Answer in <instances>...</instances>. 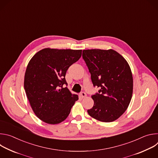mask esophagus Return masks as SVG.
Masks as SVG:
<instances>
[{
	"instance_id": "obj_1",
	"label": "esophagus",
	"mask_w": 158,
	"mask_h": 158,
	"mask_svg": "<svg viewBox=\"0 0 158 158\" xmlns=\"http://www.w3.org/2000/svg\"><path fill=\"white\" fill-rule=\"evenodd\" d=\"M80 95H81V97L82 98H85V97L87 96V94H86L84 92H82V93H81Z\"/></svg>"
}]
</instances>
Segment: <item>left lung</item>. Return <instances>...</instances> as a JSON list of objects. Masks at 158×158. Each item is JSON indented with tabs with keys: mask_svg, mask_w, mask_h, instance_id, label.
<instances>
[{
	"mask_svg": "<svg viewBox=\"0 0 158 158\" xmlns=\"http://www.w3.org/2000/svg\"><path fill=\"white\" fill-rule=\"evenodd\" d=\"M85 60L94 86L99 93L91 96L92 118L104 123L118 119L127 109L133 91V78L126 60L113 49L83 50Z\"/></svg>",
	"mask_w": 158,
	"mask_h": 158,
	"instance_id": "obj_1",
	"label": "left lung"
}]
</instances>
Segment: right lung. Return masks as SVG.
Masks as SVG:
<instances>
[{
  "instance_id": "1",
  "label": "right lung",
  "mask_w": 158,
  "mask_h": 158,
  "mask_svg": "<svg viewBox=\"0 0 158 158\" xmlns=\"http://www.w3.org/2000/svg\"><path fill=\"white\" fill-rule=\"evenodd\" d=\"M82 50L45 48L30 60L24 76V89L36 116L43 122L57 124L69 116L78 100L64 84L69 67L77 62Z\"/></svg>"
}]
</instances>
